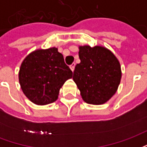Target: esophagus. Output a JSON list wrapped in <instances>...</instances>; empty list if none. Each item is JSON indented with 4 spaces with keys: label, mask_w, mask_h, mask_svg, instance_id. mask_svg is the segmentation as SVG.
<instances>
[{
    "label": "esophagus",
    "mask_w": 147,
    "mask_h": 147,
    "mask_svg": "<svg viewBox=\"0 0 147 147\" xmlns=\"http://www.w3.org/2000/svg\"><path fill=\"white\" fill-rule=\"evenodd\" d=\"M75 66H76V64H75V63H73V64H71V65L70 66L71 70L72 71H74V70H75Z\"/></svg>",
    "instance_id": "34e87169"
}]
</instances>
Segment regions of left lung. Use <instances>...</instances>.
<instances>
[{
    "label": "left lung",
    "instance_id": "left-lung-1",
    "mask_svg": "<svg viewBox=\"0 0 147 147\" xmlns=\"http://www.w3.org/2000/svg\"><path fill=\"white\" fill-rule=\"evenodd\" d=\"M80 63L73 72V80L83 101L102 105L115 94L121 80L120 62L112 52L101 45L79 47Z\"/></svg>",
    "mask_w": 147,
    "mask_h": 147
}]
</instances>
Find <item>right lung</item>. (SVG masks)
Instances as JSON below:
<instances>
[{"instance_id":"right-lung-1","label":"right lung","mask_w":147,"mask_h":147,"mask_svg":"<svg viewBox=\"0 0 147 147\" xmlns=\"http://www.w3.org/2000/svg\"><path fill=\"white\" fill-rule=\"evenodd\" d=\"M71 77L72 71L56 47L30 53L22 62L19 71L23 92L30 102L38 105L57 101L60 89Z\"/></svg>"}]
</instances>
